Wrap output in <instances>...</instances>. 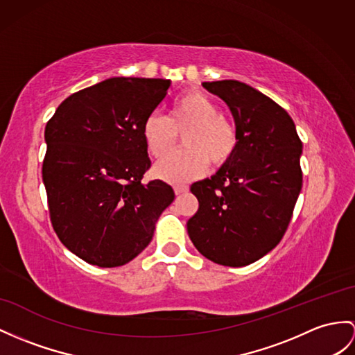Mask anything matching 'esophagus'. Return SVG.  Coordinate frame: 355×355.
Masks as SVG:
<instances>
[{
	"label": "esophagus",
	"mask_w": 355,
	"mask_h": 355,
	"mask_svg": "<svg viewBox=\"0 0 355 355\" xmlns=\"http://www.w3.org/2000/svg\"><path fill=\"white\" fill-rule=\"evenodd\" d=\"M189 191V188L187 185H176L175 187V193L176 196H180V194H185Z\"/></svg>",
	"instance_id": "34e87169"
}]
</instances>
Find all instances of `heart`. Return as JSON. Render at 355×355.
Listing matches in <instances>:
<instances>
[{
  "mask_svg": "<svg viewBox=\"0 0 355 355\" xmlns=\"http://www.w3.org/2000/svg\"><path fill=\"white\" fill-rule=\"evenodd\" d=\"M186 131V149L161 161L155 175L170 184H182L202 176L209 167L223 166L236 149V129L220 107L202 92H187L173 102L168 117L150 114L144 120L143 140L150 157L162 159L174 148L176 133Z\"/></svg>",
  "mask_w": 355,
  "mask_h": 355,
  "instance_id": "b5f03b06",
  "label": "heart"
}]
</instances>
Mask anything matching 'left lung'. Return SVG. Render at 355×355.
<instances>
[{
	"instance_id": "left-lung-1",
	"label": "left lung",
	"mask_w": 355,
	"mask_h": 355,
	"mask_svg": "<svg viewBox=\"0 0 355 355\" xmlns=\"http://www.w3.org/2000/svg\"><path fill=\"white\" fill-rule=\"evenodd\" d=\"M232 111L238 143L214 176L191 185L198 211L187 223L194 247L224 266H245L280 243L302 185V143L291 116L235 80L203 83Z\"/></svg>"
}]
</instances>
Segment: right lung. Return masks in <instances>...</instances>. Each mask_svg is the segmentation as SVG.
Masks as SVG:
<instances>
[{"label":"right lung","instance_id":"1","mask_svg":"<svg viewBox=\"0 0 355 355\" xmlns=\"http://www.w3.org/2000/svg\"><path fill=\"white\" fill-rule=\"evenodd\" d=\"M168 87L159 78H108L71 94L46 123L42 176L51 223L87 263L131 262L175 200L162 180L141 182L150 167L143 125Z\"/></svg>","mask_w":355,"mask_h":355}]
</instances>
